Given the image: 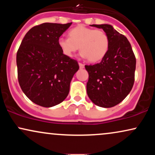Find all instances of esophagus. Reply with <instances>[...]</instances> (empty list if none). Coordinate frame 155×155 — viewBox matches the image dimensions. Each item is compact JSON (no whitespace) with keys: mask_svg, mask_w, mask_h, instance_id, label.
I'll return each mask as SVG.
<instances>
[{"mask_svg":"<svg viewBox=\"0 0 155 155\" xmlns=\"http://www.w3.org/2000/svg\"><path fill=\"white\" fill-rule=\"evenodd\" d=\"M78 64H79V66H80V69H83V68H84V65L83 64H82V63H78Z\"/></svg>","mask_w":155,"mask_h":155,"instance_id":"1","label":"esophagus"}]
</instances>
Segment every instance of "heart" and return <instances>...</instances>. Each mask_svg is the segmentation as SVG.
<instances>
[{
  "label": "heart",
  "instance_id": "b5f03b06",
  "mask_svg": "<svg viewBox=\"0 0 155 155\" xmlns=\"http://www.w3.org/2000/svg\"><path fill=\"white\" fill-rule=\"evenodd\" d=\"M69 37H61L58 40V46L67 57H73L80 48L82 58L94 63L101 61L109 50V37L101 29L80 25L70 30Z\"/></svg>",
  "mask_w": 155,
  "mask_h": 155
}]
</instances>
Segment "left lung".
Instances as JSON below:
<instances>
[{"label": "left lung", "instance_id": "left-lung-1", "mask_svg": "<svg viewBox=\"0 0 155 155\" xmlns=\"http://www.w3.org/2000/svg\"><path fill=\"white\" fill-rule=\"evenodd\" d=\"M102 29L109 39L107 54L99 63L85 65L89 80L87 93L94 104L113 107L124 100L132 90L136 60L130 42L108 24L92 25Z\"/></svg>", "mask_w": 155, "mask_h": 155}]
</instances>
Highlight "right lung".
I'll return each instance as SVG.
<instances>
[{"mask_svg": "<svg viewBox=\"0 0 155 155\" xmlns=\"http://www.w3.org/2000/svg\"><path fill=\"white\" fill-rule=\"evenodd\" d=\"M71 25L46 22L32 27L17 53L20 87L41 107H52L62 102L79 69L77 61L65 56L58 44L59 37Z\"/></svg>", "mask_w": 155, "mask_h": 155, "instance_id": "add662e5", "label": "right lung"}]
</instances>
